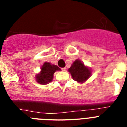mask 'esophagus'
Returning <instances> with one entry per match:
<instances>
[{
  "label": "esophagus",
  "mask_w": 127,
  "mask_h": 127,
  "mask_svg": "<svg viewBox=\"0 0 127 127\" xmlns=\"http://www.w3.org/2000/svg\"><path fill=\"white\" fill-rule=\"evenodd\" d=\"M62 70L64 71H66V67H63V68H62Z\"/></svg>",
  "instance_id": "esophagus-1"
}]
</instances>
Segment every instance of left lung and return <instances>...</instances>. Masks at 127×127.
Here are the masks:
<instances>
[{
  "mask_svg": "<svg viewBox=\"0 0 127 127\" xmlns=\"http://www.w3.org/2000/svg\"><path fill=\"white\" fill-rule=\"evenodd\" d=\"M74 80L79 83L86 81L91 75V70L80 60H75L68 69Z\"/></svg>",
  "mask_w": 127,
  "mask_h": 127,
  "instance_id": "obj_1",
  "label": "left lung"
}]
</instances>
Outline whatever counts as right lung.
Masks as SVG:
<instances>
[{"mask_svg":"<svg viewBox=\"0 0 127 127\" xmlns=\"http://www.w3.org/2000/svg\"><path fill=\"white\" fill-rule=\"evenodd\" d=\"M60 70L58 67L52 65L50 63L45 62L41 67V72L36 75V81L42 85H45L52 81L53 75L56 71Z\"/></svg>","mask_w":127,"mask_h":127,"instance_id":"1","label":"right lung"}]
</instances>
